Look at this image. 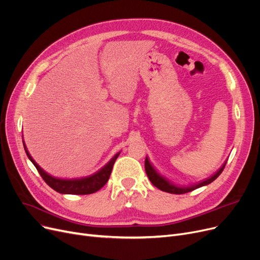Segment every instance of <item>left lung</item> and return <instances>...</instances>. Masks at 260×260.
<instances>
[{
	"mask_svg": "<svg viewBox=\"0 0 260 260\" xmlns=\"http://www.w3.org/2000/svg\"><path fill=\"white\" fill-rule=\"evenodd\" d=\"M226 163V162H225ZM225 163L222 166V168L218 171L216 174H214L212 177H210V178L203 180L197 184H194V185H190V186H186V187H180V186H176L174 185L173 183H171L169 180H167L165 177L160 176L156 171L155 169L152 167L151 163H149L148 159L146 158L145 159V162H144V167H145V172H146V175L148 177V179L151 180V182L156 186L158 187L159 189L163 190V192H167V193H171V194H185V193H188V192H192V190L198 188V187H201L203 185H208L210 184L211 182H213L218 176H219L224 167H225Z\"/></svg>",
	"mask_w": 260,
	"mask_h": 260,
	"instance_id": "1",
	"label": "left lung"
}]
</instances>
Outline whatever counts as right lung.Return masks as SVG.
Masks as SVG:
<instances>
[{
    "label": "right lung",
    "instance_id": "right-lung-1",
    "mask_svg": "<svg viewBox=\"0 0 260 260\" xmlns=\"http://www.w3.org/2000/svg\"><path fill=\"white\" fill-rule=\"evenodd\" d=\"M24 144V143H23ZM24 149L26 152L27 157L30 159V161L34 163V166L38 170L39 174L42 177L43 180L58 193L61 194H72V195H88L97 192L101 187L105 185V183L108 181L109 176H111L114 163L116 159L118 158L119 154H117L111 161H109L107 165L100 170L98 173H95L86 178H81V179H73V180H65V179H59L54 178V177L48 175L46 172H44L41 169L36 161L31 158L28 151L26 149V146L24 144Z\"/></svg>",
    "mask_w": 260,
    "mask_h": 260
}]
</instances>
